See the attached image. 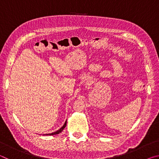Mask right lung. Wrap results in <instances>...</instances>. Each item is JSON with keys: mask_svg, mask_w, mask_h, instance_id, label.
I'll list each match as a JSON object with an SVG mask.
<instances>
[{"mask_svg": "<svg viewBox=\"0 0 159 159\" xmlns=\"http://www.w3.org/2000/svg\"><path fill=\"white\" fill-rule=\"evenodd\" d=\"M66 125V120L65 121V123H64V124L61 126V127L59 129V130H57V131L55 132H53V133H48V134H44L43 135H54V134H60L61 131H62L64 128H65Z\"/></svg>", "mask_w": 159, "mask_h": 159, "instance_id": "add662e5", "label": "right lung"}]
</instances>
